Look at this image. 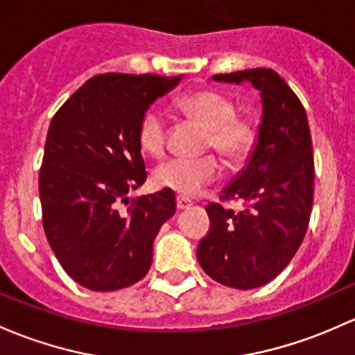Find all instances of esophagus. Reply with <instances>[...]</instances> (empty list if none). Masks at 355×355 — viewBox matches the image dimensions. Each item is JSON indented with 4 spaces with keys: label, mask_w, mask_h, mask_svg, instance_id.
I'll return each mask as SVG.
<instances>
[{
    "label": "esophagus",
    "mask_w": 355,
    "mask_h": 355,
    "mask_svg": "<svg viewBox=\"0 0 355 355\" xmlns=\"http://www.w3.org/2000/svg\"><path fill=\"white\" fill-rule=\"evenodd\" d=\"M192 206V200L185 199V197H177V209L178 211H184V209H189Z\"/></svg>",
    "instance_id": "obj_1"
}]
</instances>
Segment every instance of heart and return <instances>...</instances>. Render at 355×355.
Listing matches in <instances>:
<instances>
[{"instance_id":"obj_1","label":"heart","mask_w":355,"mask_h":355,"mask_svg":"<svg viewBox=\"0 0 355 355\" xmlns=\"http://www.w3.org/2000/svg\"><path fill=\"white\" fill-rule=\"evenodd\" d=\"M185 114L207 129V148H214L230 165H240L252 153L255 130L243 119H236V107L227 96L214 89H199L178 100ZM139 146L149 156H162L166 146V124L162 112L148 110L137 130ZM221 173L214 156L197 159L173 158L153 171L159 189H168L182 197L197 196Z\"/></svg>"}]
</instances>
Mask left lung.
Returning <instances> with one entry per match:
<instances>
[{
  "label": "left lung",
  "mask_w": 355,
  "mask_h": 355,
  "mask_svg": "<svg viewBox=\"0 0 355 355\" xmlns=\"http://www.w3.org/2000/svg\"><path fill=\"white\" fill-rule=\"evenodd\" d=\"M212 80L259 89L262 117L248 162L221 196L246 206L236 212L207 204L211 230L197 260L219 284L255 289L277 277L303 243L315 184L311 134L303 103L274 69L214 74Z\"/></svg>",
  "instance_id": "8db88e82"
}]
</instances>
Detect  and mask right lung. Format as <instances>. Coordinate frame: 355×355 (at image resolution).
I'll use <instances>...</instances> for the list:
<instances>
[{"label":"right lung","mask_w":355,"mask_h":355,"mask_svg":"<svg viewBox=\"0 0 355 355\" xmlns=\"http://www.w3.org/2000/svg\"><path fill=\"white\" fill-rule=\"evenodd\" d=\"M180 76L107 73L89 78L52 117L39 175L42 225L55 259L78 284L117 291L148 274L153 241L175 214L171 190L141 196L146 182L137 130Z\"/></svg>","instance_id":"right-lung-1"}]
</instances>
